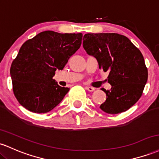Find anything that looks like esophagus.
<instances>
[{
	"label": "esophagus",
	"mask_w": 159,
	"mask_h": 159,
	"mask_svg": "<svg viewBox=\"0 0 159 159\" xmlns=\"http://www.w3.org/2000/svg\"><path fill=\"white\" fill-rule=\"evenodd\" d=\"M85 89H86L87 90H88V91H90V92H93V91H94V90H95V88H92V87H86Z\"/></svg>",
	"instance_id": "esophagus-1"
}]
</instances>
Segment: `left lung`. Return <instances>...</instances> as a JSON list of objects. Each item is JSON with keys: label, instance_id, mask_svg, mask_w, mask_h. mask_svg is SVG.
<instances>
[{"label": "left lung", "instance_id": "left-lung-1", "mask_svg": "<svg viewBox=\"0 0 159 159\" xmlns=\"http://www.w3.org/2000/svg\"><path fill=\"white\" fill-rule=\"evenodd\" d=\"M83 47L97 59L99 69L109 71L110 90L102 89L106 99L100 109L118 114L133 106L142 96L148 70L139 50L125 36L117 33L85 34Z\"/></svg>", "mask_w": 159, "mask_h": 159}]
</instances>
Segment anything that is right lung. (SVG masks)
<instances>
[{"label": "right lung", "mask_w": 159, "mask_h": 159, "mask_svg": "<svg viewBox=\"0 0 159 159\" xmlns=\"http://www.w3.org/2000/svg\"><path fill=\"white\" fill-rule=\"evenodd\" d=\"M82 34H61L53 31L39 33L22 45L10 67L16 98L34 113H46L62 100L69 88L53 79L70 57L80 48Z\"/></svg>", "instance_id": "obj_1"}]
</instances>
